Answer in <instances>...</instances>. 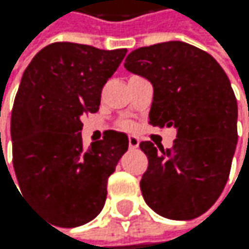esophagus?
<instances>
[{
	"instance_id": "esophagus-1",
	"label": "esophagus",
	"mask_w": 249,
	"mask_h": 249,
	"mask_svg": "<svg viewBox=\"0 0 249 249\" xmlns=\"http://www.w3.org/2000/svg\"><path fill=\"white\" fill-rule=\"evenodd\" d=\"M139 143H140V140L137 137H134V136H130L128 137V146H130V149L139 148Z\"/></svg>"
}]
</instances>
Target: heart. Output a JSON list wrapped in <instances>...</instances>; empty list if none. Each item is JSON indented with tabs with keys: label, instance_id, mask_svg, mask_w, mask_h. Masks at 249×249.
<instances>
[{
	"label": "heart",
	"instance_id": "obj_1",
	"mask_svg": "<svg viewBox=\"0 0 249 249\" xmlns=\"http://www.w3.org/2000/svg\"><path fill=\"white\" fill-rule=\"evenodd\" d=\"M121 128H124V130H133L134 128V124L133 122H122L121 124Z\"/></svg>",
	"mask_w": 249,
	"mask_h": 249
}]
</instances>
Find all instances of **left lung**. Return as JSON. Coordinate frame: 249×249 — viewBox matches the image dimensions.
I'll list each match as a JSON object with an SVG mask.
<instances>
[{"mask_svg": "<svg viewBox=\"0 0 249 249\" xmlns=\"http://www.w3.org/2000/svg\"><path fill=\"white\" fill-rule=\"evenodd\" d=\"M124 67L154 85L152 127H175L173 146L142 142L148 170L142 196L158 215L193 219L221 196L237 143V103L230 80L213 56L184 41L133 51Z\"/></svg>", "mask_w": 249, "mask_h": 249, "instance_id": "1", "label": "left lung"}]
</instances>
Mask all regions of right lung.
<instances>
[{
	"label": "right lung",
	"instance_id": "obj_1",
	"mask_svg": "<svg viewBox=\"0 0 249 249\" xmlns=\"http://www.w3.org/2000/svg\"><path fill=\"white\" fill-rule=\"evenodd\" d=\"M127 49L56 41L33 58L12 110L13 167L22 194L58 227L89 223L103 209L107 179L128 149L113 130L85 148L82 118L100 107L101 89Z\"/></svg>",
	"mask_w": 249,
	"mask_h": 249
}]
</instances>
